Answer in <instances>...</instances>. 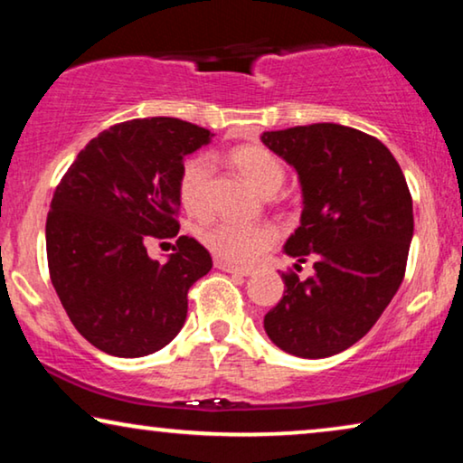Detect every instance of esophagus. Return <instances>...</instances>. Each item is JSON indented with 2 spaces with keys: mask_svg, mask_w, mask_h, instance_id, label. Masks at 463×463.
Here are the masks:
<instances>
[{
  "mask_svg": "<svg viewBox=\"0 0 463 463\" xmlns=\"http://www.w3.org/2000/svg\"><path fill=\"white\" fill-rule=\"evenodd\" d=\"M217 268L221 271H227V274H233V276H250L252 269L249 268H238V265H230V263H217Z\"/></svg>",
  "mask_w": 463,
  "mask_h": 463,
  "instance_id": "obj_1",
  "label": "esophagus"
}]
</instances>
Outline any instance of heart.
<instances>
[{"mask_svg":"<svg viewBox=\"0 0 463 463\" xmlns=\"http://www.w3.org/2000/svg\"><path fill=\"white\" fill-rule=\"evenodd\" d=\"M233 166L263 195L276 194L287 179V168L274 151L259 143L240 145L232 151ZM213 162L206 156H189L176 176V194L189 214L202 217L211 208ZM200 242L221 263L252 265L276 244L271 225H242L233 221H213L200 227Z\"/></svg>","mask_w":463,"mask_h":463,"instance_id":"heart-1","label":"heart"}]
</instances>
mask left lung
Instances as JSON below:
<instances>
[{"mask_svg":"<svg viewBox=\"0 0 463 463\" xmlns=\"http://www.w3.org/2000/svg\"><path fill=\"white\" fill-rule=\"evenodd\" d=\"M261 141L299 175L301 225L284 250L299 263L314 259L316 269L307 280L282 271L265 333L293 356H333L371 331L401 287L413 200L390 149L350 126H295Z\"/></svg>","mask_w":463,"mask_h":463,"instance_id":"8db88e82","label":"left lung"}]
</instances>
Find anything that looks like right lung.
<instances>
[{
  "label": "right lung",
  "mask_w": 463,
  "mask_h": 463,
  "mask_svg": "<svg viewBox=\"0 0 463 463\" xmlns=\"http://www.w3.org/2000/svg\"><path fill=\"white\" fill-rule=\"evenodd\" d=\"M211 130L176 118L128 119L94 137L56 185L46 219L50 280L69 320L100 352L162 350L187 318V290L213 259L179 233L176 176ZM176 237L164 266L151 239Z\"/></svg>",
  "instance_id": "1"
}]
</instances>
